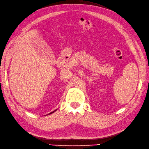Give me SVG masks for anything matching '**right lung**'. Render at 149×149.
I'll list each match as a JSON object with an SVG mask.
<instances>
[{"label": "right lung", "instance_id": "add662e5", "mask_svg": "<svg viewBox=\"0 0 149 149\" xmlns=\"http://www.w3.org/2000/svg\"><path fill=\"white\" fill-rule=\"evenodd\" d=\"M55 111H57V110H55V111H52V112H51V113H48V115H50V114H52V113H54V112H55Z\"/></svg>", "mask_w": 149, "mask_h": 149}]
</instances>
